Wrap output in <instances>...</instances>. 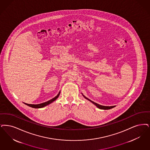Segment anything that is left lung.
I'll list each match as a JSON object with an SVG mask.
<instances>
[{"mask_svg":"<svg viewBox=\"0 0 150 150\" xmlns=\"http://www.w3.org/2000/svg\"><path fill=\"white\" fill-rule=\"evenodd\" d=\"M83 96H84V98H85V99H86L87 100H88L89 101H90V102H91L93 104H94L96 106L97 108H99V109H104V110H108V109H112V108H114L115 107V105H114V106H103V105H100V104H98V103H95V102H93V101H91V100H90L89 99H88V98H86V97H85V96H84L83 94H82Z\"/></svg>","mask_w":150,"mask_h":150,"instance_id":"left-lung-1","label":"left lung"}]
</instances>
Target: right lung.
Wrapping results in <instances>:
<instances>
[{
	"mask_svg": "<svg viewBox=\"0 0 150 150\" xmlns=\"http://www.w3.org/2000/svg\"><path fill=\"white\" fill-rule=\"evenodd\" d=\"M60 91L59 93V94H57V96H55L54 98L53 99H51V100H48L47 102H45V103H41V104H27V103H24L25 104H26L27 105H28V106H29V107H32V108H43V107H45V106H47V105H49L50 104H51V103H52V102H54L55 100H56L57 99V98L59 96H60Z\"/></svg>",
	"mask_w": 150,
	"mask_h": 150,
	"instance_id": "1",
	"label": "right lung"
}]
</instances>
